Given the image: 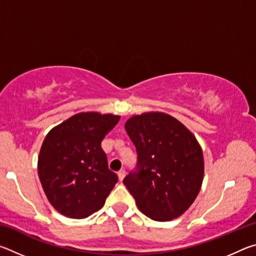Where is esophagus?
<instances>
[{"mask_svg": "<svg viewBox=\"0 0 256 256\" xmlns=\"http://www.w3.org/2000/svg\"><path fill=\"white\" fill-rule=\"evenodd\" d=\"M118 180L122 182L123 180H124V177H125V170H120L118 172Z\"/></svg>", "mask_w": 256, "mask_h": 256, "instance_id": "esophagus-1", "label": "esophagus"}]
</instances>
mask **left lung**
Listing matches in <instances>:
<instances>
[{
	"label": "left lung",
	"mask_w": 256,
	"mask_h": 256,
	"mask_svg": "<svg viewBox=\"0 0 256 256\" xmlns=\"http://www.w3.org/2000/svg\"><path fill=\"white\" fill-rule=\"evenodd\" d=\"M125 130L136 148L138 170L123 183L138 210L156 222L178 218L196 198L204 176L196 138L178 120L162 112L133 115Z\"/></svg>",
	"instance_id": "left-lung-1"
}]
</instances>
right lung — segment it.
Returning <instances> with one entry per match:
<instances>
[{
    "label": "right lung",
    "instance_id": "1",
    "mask_svg": "<svg viewBox=\"0 0 256 256\" xmlns=\"http://www.w3.org/2000/svg\"><path fill=\"white\" fill-rule=\"evenodd\" d=\"M120 116L82 112L47 134L38 156V176L56 211L84 219L102 209L118 183L102 141Z\"/></svg>",
    "mask_w": 256,
    "mask_h": 256
}]
</instances>
